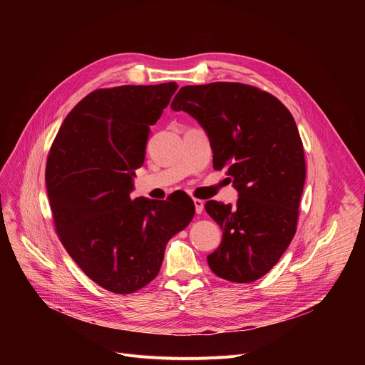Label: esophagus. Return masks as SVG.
Wrapping results in <instances>:
<instances>
[{
  "mask_svg": "<svg viewBox=\"0 0 365 365\" xmlns=\"http://www.w3.org/2000/svg\"><path fill=\"white\" fill-rule=\"evenodd\" d=\"M193 205H195V211L196 214H202L203 211V206H205V202L202 199H193Z\"/></svg>",
  "mask_w": 365,
  "mask_h": 365,
  "instance_id": "esophagus-1",
  "label": "esophagus"
}]
</instances>
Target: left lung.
<instances>
[{
  "instance_id": "left-lung-1",
  "label": "left lung",
  "mask_w": 365,
  "mask_h": 365,
  "mask_svg": "<svg viewBox=\"0 0 365 365\" xmlns=\"http://www.w3.org/2000/svg\"><path fill=\"white\" fill-rule=\"evenodd\" d=\"M170 108L202 125L214 169L227 170L240 196L235 206L205 203L222 230L207 264L234 283L258 280L277 264L296 234L306 165L294 118L272 93L237 82L183 86Z\"/></svg>"
}]
</instances>
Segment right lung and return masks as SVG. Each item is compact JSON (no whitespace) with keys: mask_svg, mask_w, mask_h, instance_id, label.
<instances>
[{"mask_svg":"<svg viewBox=\"0 0 365 365\" xmlns=\"http://www.w3.org/2000/svg\"><path fill=\"white\" fill-rule=\"evenodd\" d=\"M178 83L96 89L65 118L46 165L55 228L73 262L101 287L128 294L160 272L168 241L195 215L187 195L135 197L150 125Z\"/></svg>","mask_w":365,"mask_h":365,"instance_id":"1","label":"right lung"}]
</instances>
